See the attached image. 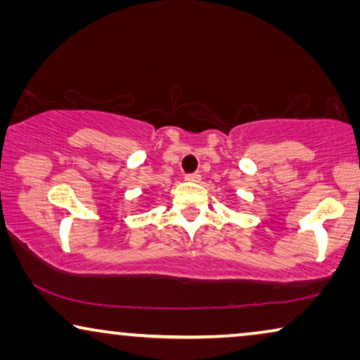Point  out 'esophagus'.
I'll list each match as a JSON object with an SVG mask.
<instances>
[{
	"label": "esophagus",
	"mask_w": 360,
	"mask_h": 360,
	"mask_svg": "<svg viewBox=\"0 0 360 360\" xmlns=\"http://www.w3.org/2000/svg\"><path fill=\"white\" fill-rule=\"evenodd\" d=\"M200 179H201V175L198 174V172H193V174L185 175V180H188V181H200Z\"/></svg>",
	"instance_id": "34e87169"
}]
</instances>
